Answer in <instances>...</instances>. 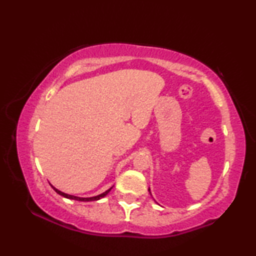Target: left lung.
Here are the masks:
<instances>
[{
	"label": "left lung",
	"mask_w": 256,
	"mask_h": 256,
	"mask_svg": "<svg viewBox=\"0 0 256 256\" xmlns=\"http://www.w3.org/2000/svg\"><path fill=\"white\" fill-rule=\"evenodd\" d=\"M149 190H150V188H149Z\"/></svg>",
	"instance_id": "left-lung-1"
}]
</instances>
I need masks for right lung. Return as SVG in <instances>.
<instances>
[{
  "mask_svg": "<svg viewBox=\"0 0 256 256\" xmlns=\"http://www.w3.org/2000/svg\"><path fill=\"white\" fill-rule=\"evenodd\" d=\"M52 188H54V190L58 194H60V196H64V198H71V200H76V201H84V202H86V201H97V200H100L102 198H104V196H106L107 194H108V192H110V190L112 188H110V190H107L106 192H104V193H102V194H99V196H92V198H79V196H70V194H66V193H63V192H60V190H58V188H55L54 186H52Z\"/></svg>",
  "mask_w": 256,
  "mask_h": 256,
  "instance_id": "right-lung-1",
  "label": "right lung"
}]
</instances>
